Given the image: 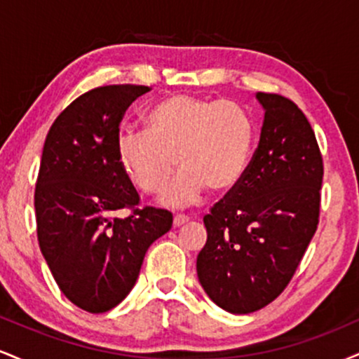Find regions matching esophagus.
Masks as SVG:
<instances>
[{
    "label": "esophagus",
    "instance_id": "obj_1",
    "mask_svg": "<svg viewBox=\"0 0 359 359\" xmlns=\"http://www.w3.org/2000/svg\"><path fill=\"white\" fill-rule=\"evenodd\" d=\"M185 222H189V217L185 216V214H177V216L174 217V226H175V228H179V226L185 224Z\"/></svg>",
    "mask_w": 359,
    "mask_h": 359
}]
</instances>
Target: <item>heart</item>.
<instances>
[{"label":"heart","instance_id":"heart-1","mask_svg":"<svg viewBox=\"0 0 359 359\" xmlns=\"http://www.w3.org/2000/svg\"><path fill=\"white\" fill-rule=\"evenodd\" d=\"M255 143L257 125L241 104L175 94L147 111L145 133L119 137L118 155L145 194L163 191L177 163L180 174L163 203L184 205L205 189L233 191L248 170Z\"/></svg>","mask_w":359,"mask_h":359}]
</instances>
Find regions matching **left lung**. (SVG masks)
I'll use <instances>...</instances> for the list:
<instances>
[{"instance_id":"1","label":"left lung","mask_w":359,"mask_h":359,"mask_svg":"<svg viewBox=\"0 0 359 359\" xmlns=\"http://www.w3.org/2000/svg\"><path fill=\"white\" fill-rule=\"evenodd\" d=\"M258 148L233 191L204 216L208 241L197 277L216 306L250 314L273 302L294 277L319 222L323 156L295 102L257 93Z\"/></svg>"}]
</instances>
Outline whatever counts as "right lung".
<instances>
[{"instance_id": "1", "label": "right lung", "mask_w": 359, "mask_h": 359, "mask_svg": "<svg viewBox=\"0 0 359 359\" xmlns=\"http://www.w3.org/2000/svg\"><path fill=\"white\" fill-rule=\"evenodd\" d=\"M147 86H102L72 101L45 138L35 187L36 234L57 285L93 314L111 311L137 282L147 250L172 228L165 209H137L119 162L123 114ZM119 208H133L128 218Z\"/></svg>"}]
</instances>
